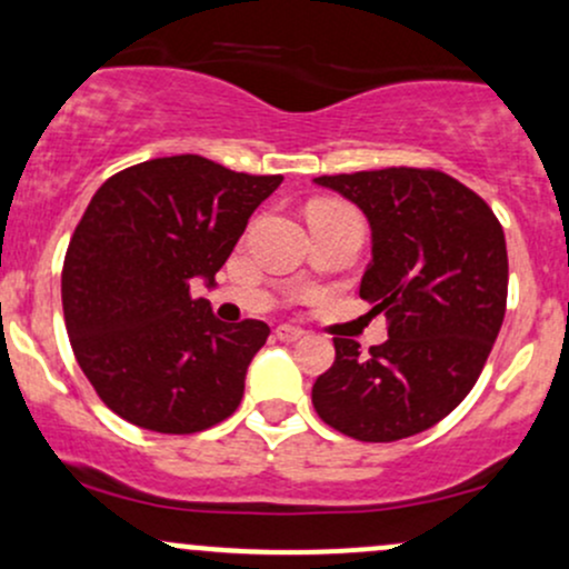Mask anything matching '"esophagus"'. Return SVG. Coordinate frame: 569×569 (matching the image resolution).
Returning <instances> with one entry per match:
<instances>
[{
  "label": "esophagus",
  "mask_w": 569,
  "mask_h": 569,
  "mask_svg": "<svg viewBox=\"0 0 569 569\" xmlns=\"http://www.w3.org/2000/svg\"><path fill=\"white\" fill-rule=\"evenodd\" d=\"M303 333H307V331H303V328H296V326H279L277 328V339L279 341H298Z\"/></svg>",
  "instance_id": "34e87169"
}]
</instances>
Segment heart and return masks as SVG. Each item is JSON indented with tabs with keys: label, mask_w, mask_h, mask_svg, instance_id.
I'll return each mask as SVG.
<instances>
[{
	"label": "heart",
	"mask_w": 569,
	"mask_h": 569,
	"mask_svg": "<svg viewBox=\"0 0 569 569\" xmlns=\"http://www.w3.org/2000/svg\"><path fill=\"white\" fill-rule=\"evenodd\" d=\"M320 206H336V203H320Z\"/></svg>",
	"instance_id": "b5f03b06"
}]
</instances>
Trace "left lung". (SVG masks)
<instances>
[{"instance_id":"8db88e82","label":"left lung","mask_w":569,"mask_h":569,"mask_svg":"<svg viewBox=\"0 0 569 569\" xmlns=\"http://www.w3.org/2000/svg\"><path fill=\"white\" fill-rule=\"evenodd\" d=\"M315 184L363 211L371 260L360 298L390 326L369 352L336 336V360L317 377L311 405L331 429L360 442L431 429L478 382L502 328V224L486 200L439 170H363Z\"/></svg>"}]
</instances>
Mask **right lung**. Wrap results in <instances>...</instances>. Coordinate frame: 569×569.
<instances>
[{"label": "right lung", "mask_w": 569, "mask_h": 569, "mask_svg": "<svg viewBox=\"0 0 569 569\" xmlns=\"http://www.w3.org/2000/svg\"><path fill=\"white\" fill-rule=\"evenodd\" d=\"M282 176H247L198 154L111 176L67 247L62 307L78 366L119 418L160 433L211 429L241 405L271 328L230 326L189 284L224 266Z\"/></svg>", "instance_id": "add662e5"}]
</instances>
